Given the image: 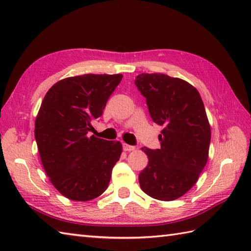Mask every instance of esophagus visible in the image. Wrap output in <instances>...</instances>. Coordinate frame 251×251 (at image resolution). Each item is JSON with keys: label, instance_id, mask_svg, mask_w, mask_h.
<instances>
[{"label": "esophagus", "instance_id": "esophagus-1", "mask_svg": "<svg viewBox=\"0 0 251 251\" xmlns=\"http://www.w3.org/2000/svg\"><path fill=\"white\" fill-rule=\"evenodd\" d=\"M123 150H124L125 152H130V151L135 150V147L127 145V143H123Z\"/></svg>", "mask_w": 251, "mask_h": 251}]
</instances>
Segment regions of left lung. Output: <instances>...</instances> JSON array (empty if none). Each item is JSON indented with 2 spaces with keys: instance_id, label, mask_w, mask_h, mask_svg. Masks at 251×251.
Returning a JSON list of instances; mask_svg holds the SVG:
<instances>
[{
  "instance_id": "8db88e82",
  "label": "left lung",
  "mask_w": 251,
  "mask_h": 251,
  "mask_svg": "<svg viewBox=\"0 0 251 251\" xmlns=\"http://www.w3.org/2000/svg\"><path fill=\"white\" fill-rule=\"evenodd\" d=\"M135 85L149 113L163 127L161 148H142L149 158L140 188L159 201H174L193 186L208 159L210 126L200 93L188 82L161 73H142Z\"/></svg>"
}]
</instances>
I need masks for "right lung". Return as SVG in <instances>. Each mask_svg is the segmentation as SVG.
<instances>
[{
    "label": "right lung",
    "mask_w": 251,
    "mask_h": 251,
    "mask_svg": "<svg viewBox=\"0 0 251 251\" xmlns=\"http://www.w3.org/2000/svg\"><path fill=\"white\" fill-rule=\"evenodd\" d=\"M122 77L84 74L61 79L41 104L34 130L41 161L52 185L69 200H94L108 188L122 145L87 134Z\"/></svg>",
    "instance_id": "obj_1"
}]
</instances>
